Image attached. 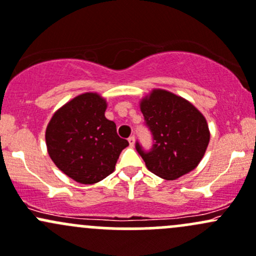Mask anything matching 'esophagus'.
I'll return each instance as SVG.
<instances>
[{"mask_svg": "<svg viewBox=\"0 0 256 256\" xmlns=\"http://www.w3.org/2000/svg\"><path fill=\"white\" fill-rule=\"evenodd\" d=\"M128 142H129V146L133 148L134 144H136V138H134V136H130V138H128Z\"/></svg>", "mask_w": 256, "mask_h": 256, "instance_id": "esophagus-1", "label": "esophagus"}]
</instances>
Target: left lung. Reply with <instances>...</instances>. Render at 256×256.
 I'll list each match as a JSON object with an SVG mask.
<instances>
[{
  "label": "left lung",
  "mask_w": 256,
  "mask_h": 256,
  "mask_svg": "<svg viewBox=\"0 0 256 256\" xmlns=\"http://www.w3.org/2000/svg\"><path fill=\"white\" fill-rule=\"evenodd\" d=\"M139 106L155 140L149 152L136 142L148 170L173 180L196 168L210 142L204 114L182 96L164 89L151 90Z\"/></svg>",
  "instance_id": "left-lung-1"
}]
</instances>
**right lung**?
Masks as SVG:
<instances>
[{"label":"right lung","instance_id":"obj_1","mask_svg":"<svg viewBox=\"0 0 256 256\" xmlns=\"http://www.w3.org/2000/svg\"><path fill=\"white\" fill-rule=\"evenodd\" d=\"M107 101L98 92H84L60 107L46 127L48 152L58 170L80 184H95L114 171L128 146L107 120Z\"/></svg>","mask_w":256,"mask_h":256}]
</instances>
